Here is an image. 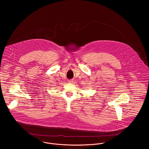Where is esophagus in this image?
<instances>
[{"label": "esophagus", "mask_w": 149, "mask_h": 149, "mask_svg": "<svg viewBox=\"0 0 149 149\" xmlns=\"http://www.w3.org/2000/svg\"><path fill=\"white\" fill-rule=\"evenodd\" d=\"M68 81H69V83H72L73 82V80L72 79H69V80H68Z\"/></svg>", "instance_id": "34e87169"}]
</instances>
